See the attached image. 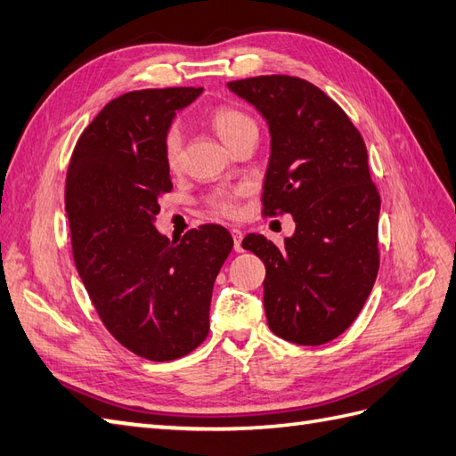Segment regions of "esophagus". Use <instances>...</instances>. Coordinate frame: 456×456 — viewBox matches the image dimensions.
Segmentation results:
<instances>
[{
  "instance_id": "34e87169",
  "label": "esophagus",
  "mask_w": 456,
  "mask_h": 456,
  "mask_svg": "<svg viewBox=\"0 0 456 456\" xmlns=\"http://www.w3.org/2000/svg\"><path fill=\"white\" fill-rule=\"evenodd\" d=\"M232 238H234V249H236L238 253H240V251H243V248H241V240H243L241 230H238V228L232 230Z\"/></svg>"
}]
</instances>
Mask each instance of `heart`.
Listing matches in <instances>:
<instances>
[{
	"label": "heart",
	"instance_id": "1",
	"mask_svg": "<svg viewBox=\"0 0 456 456\" xmlns=\"http://www.w3.org/2000/svg\"><path fill=\"white\" fill-rule=\"evenodd\" d=\"M210 126L215 127L218 137L224 141L232 149L234 144L251 133H257V121H255L248 112L236 106H218L213 110L208 118ZM182 151H183V133L180 126H170L164 133V160L172 172L180 170L182 166ZM243 190L240 187H222L207 197V207L215 215L222 216H236L238 215V197Z\"/></svg>",
	"mask_w": 456,
	"mask_h": 456
}]
</instances>
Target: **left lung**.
Wrapping results in <instances>:
<instances>
[{
	"mask_svg": "<svg viewBox=\"0 0 456 456\" xmlns=\"http://www.w3.org/2000/svg\"><path fill=\"white\" fill-rule=\"evenodd\" d=\"M228 88L269 124L263 215L296 222L282 248L261 234L241 241L265 263L266 323L288 342L319 346L354 323L379 271L381 195L365 142L335 100L299 77H249Z\"/></svg>",
	"mask_w": 456,
	"mask_h": 456,
	"instance_id": "obj_1",
	"label": "left lung"
}]
</instances>
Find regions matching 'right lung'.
Segmentation results:
<instances>
[{
  "instance_id": "obj_1",
  "label": "right lung",
  "mask_w": 456,
  "mask_h": 456,
  "mask_svg": "<svg viewBox=\"0 0 456 456\" xmlns=\"http://www.w3.org/2000/svg\"><path fill=\"white\" fill-rule=\"evenodd\" d=\"M201 93L170 86L114 98L81 133L65 180L73 259L96 314L121 346L151 362L182 358L207 338L213 286L234 248L218 224L172 241L152 224L172 191L164 133Z\"/></svg>"
}]
</instances>
